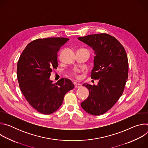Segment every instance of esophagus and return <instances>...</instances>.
Returning <instances> with one entry per match:
<instances>
[{
    "instance_id": "esophagus-1",
    "label": "esophagus",
    "mask_w": 148,
    "mask_h": 148,
    "mask_svg": "<svg viewBox=\"0 0 148 148\" xmlns=\"http://www.w3.org/2000/svg\"><path fill=\"white\" fill-rule=\"evenodd\" d=\"M82 87V86L80 84H78V83H77L75 84V88H81Z\"/></svg>"
}]
</instances>
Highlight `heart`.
<instances>
[{
	"mask_svg": "<svg viewBox=\"0 0 148 148\" xmlns=\"http://www.w3.org/2000/svg\"><path fill=\"white\" fill-rule=\"evenodd\" d=\"M78 72H79L78 70H75V71H74L73 73V74L74 76H77V73H78Z\"/></svg>",
	"mask_w": 148,
	"mask_h": 148,
	"instance_id": "heart-1",
	"label": "heart"
}]
</instances>
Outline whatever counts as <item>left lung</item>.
I'll return each mask as SVG.
<instances>
[{"instance_id":"8db88e82","label":"left lung","mask_w":148,"mask_h":148,"mask_svg":"<svg viewBox=\"0 0 148 148\" xmlns=\"http://www.w3.org/2000/svg\"><path fill=\"white\" fill-rule=\"evenodd\" d=\"M92 48L95 56L91 78L97 86L84 84L89 96L81 103L84 110L101 115L110 110L122 95L128 77V60L125 50L114 37L100 33L78 37Z\"/></svg>"}]
</instances>
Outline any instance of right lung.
<instances>
[{"instance_id": "obj_1", "label": "right lung", "mask_w": 148, "mask_h": 148, "mask_svg": "<svg viewBox=\"0 0 148 148\" xmlns=\"http://www.w3.org/2000/svg\"><path fill=\"white\" fill-rule=\"evenodd\" d=\"M69 38L49 37L32 41L17 62L20 88L29 104L38 112L51 114L62 103L65 94L74 88L72 81L62 78L55 84L50 79L58 67L57 53Z\"/></svg>"}]
</instances>
